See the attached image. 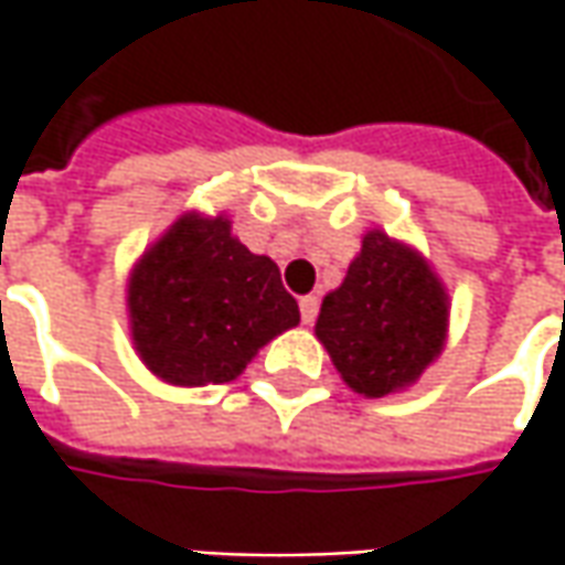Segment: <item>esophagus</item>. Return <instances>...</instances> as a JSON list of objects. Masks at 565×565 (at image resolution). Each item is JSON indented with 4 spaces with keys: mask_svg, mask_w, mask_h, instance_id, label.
<instances>
[{
    "mask_svg": "<svg viewBox=\"0 0 565 565\" xmlns=\"http://www.w3.org/2000/svg\"><path fill=\"white\" fill-rule=\"evenodd\" d=\"M298 308H301V320L311 327L317 320V311H320V298H317V295H305V298L298 301Z\"/></svg>",
    "mask_w": 565,
    "mask_h": 565,
    "instance_id": "1",
    "label": "esophagus"
}]
</instances>
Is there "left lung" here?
<instances>
[{"label": "left lung", "instance_id": "8db88e82", "mask_svg": "<svg viewBox=\"0 0 565 565\" xmlns=\"http://www.w3.org/2000/svg\"><path fill=\"white\" fill-rule=\"evenodd\" d=\"M446 320V289L427 260L374 228L342 286L323 298L315 333L339 377L380 399L412 386L444 352Z\"/></svg>", "mask_w": 565, "mask_h": 565}]
</instances>
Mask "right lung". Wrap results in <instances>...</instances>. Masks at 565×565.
Instances as JSON below:
<instances>
[{"instance_id": "1", "label": "right lung", "mask_w": 565, "mask_h": 565, "mask_svg": "<svg viewBox=\"0 0 565 565\" xmlns=\"http://www.w3.org/2000/svg\"><path fill=\"white\" fill-rule=\"evenodd\" d=\"M128 320L135 349L157 377L206 386L238 377L301 315L279 267L250 254L223 213H185L135 264Z\"/></svg>"}]
</instances>
